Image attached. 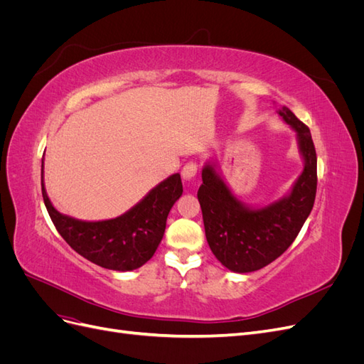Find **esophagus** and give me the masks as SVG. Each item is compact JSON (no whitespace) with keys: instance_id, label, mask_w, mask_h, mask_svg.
Wrapping results in <instances>:
<instances>
[{"instance_id":"obj_1","label":"esophagus","mask_w":364,"mask_h":364,"mask_svg":"<svg viewBox=\"0 0 364 364\" xmlns=\"http://www.w3.org/2000/svg\"><path fill=\"white\" fill-rule=\"evenodd\" d=\"M196 174H197V164H196V162H188V164L183 165V168H182V179H183L185 182L193 181V179L196 178Z\"/></svg>"}]
</instances>
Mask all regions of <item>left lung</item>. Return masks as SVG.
Returning a JSON list of instances; mask_svg holds the SVG:
<instances>
[{
  "mask_svg": "<svg viewBox=\"0 0 364 364\" xmlns=\"http://www.w3.org/2000/svg\"><path fill=\"white\" fill-rule=\"evenodd\" d=\"M278 115L296 135L304 168L278 200L266 205L246 203L230 190L218 162L209 158L202 168L199 199L205 235L215 258L235 273H250L269 266L290 247L310 215L317 188V158L313 138L289 107Z\"/></svg>",
  "mask_w": 364,
  "mask_h": 364,
  "instance_id": "obj_1",
  "label": "left lung"
}]
</instances>
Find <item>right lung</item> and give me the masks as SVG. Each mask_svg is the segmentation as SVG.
<instances>
[{
  "instance_id": "add662e5",
  "label": "right lung",
  "mask_w": 364,
  "mask_h": 364,
  "mask_svg": "<svg viewBox=\"0 0 364 364\" xmlns=\"http://www.w3.org/2000/svg\"><path fill=\"white\" fill-rule=\"evenodd\" d=\"M41 183L43 203L62 238L87 261L117 272L136 270L155 255L170 209L183 193L181 174L174 173L124 214L90 222L62 214L54 208L43 183V158Z\"/></svg>"
}]
</instances>
